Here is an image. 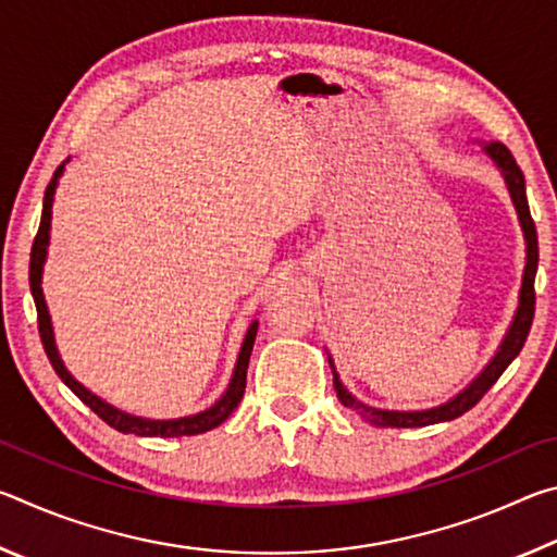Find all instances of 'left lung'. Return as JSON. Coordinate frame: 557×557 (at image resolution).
<instances>
[{
    "label": "left lung",
    "instance_id": "left-lung-1",
    "mask_svg": "<svg viewBox=\"0 0 557 557\" xmlns=\"http://www.w3.org/2000/svg\"><path fill=\"white\" fill-rule=\"evenodd\" d=\"M484 154L492 159V162L498 166L502 172L508 194H511V201L516 206L518 213V223H521L523 238H525V268H523V282H521V295H518V309L511 326L504 336L502 346H498L496 356L486 363V369L471 381L465 391L457 393L455 398L437 405V408L430 410H412V412H398V410H379V408H369L361 400H356L351 393L344 388V383L338 381V373L334 369L332 356H329V366H332L334 373V388L338 400H342L346 408L356 410L363 420H369L371 425L379 428H425V425H435V422H447L455 420L459 414H465L467 410L474 408V405L484 398V393L492 388V385L498 381L508 363L521 354V348L528 338V332H531L533 324V314H535V270H539V233H535V223L531 219V209H528V199H525V178L521 166L516 164L513 154L508 152V147L502 143H484L482 145Z\"/></svg>",
    "mask_w": 557,
    "mask_h": 557
}]
</instances>
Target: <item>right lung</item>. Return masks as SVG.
Segmentation results:
<instances>
[{
  "label": "right lung",
  "instance_id": "obj_1",
  "mask_svg": "<svg viewBox=\"0 0 557 557\" xmlns=\"http://www.w3.org/2000/svg\"><path fill=\"white\" fill-rule=\"evenodd\" d=\"M69 162V159H65ZM65 162L55 169L53 178L46 186L44 194V211H41V223H39V233H36L34 245H32V262H29V285H32V295H34V305H36V314H39V334H41V344L44 351L49 356V361L53 366V371L59 373V379L69 385V388L78 395V398L88 405V408L98 414L100 420H106L110 428H115L117 432H125V435H139V437H182V435H201V432H209L213 428H219L223 420H228V414L238 408V403L245 393V379H248V363H250V354H252V344H256V334H258V322H252L248 334L243 338L238 361H235V371L233 379L228 383V391L221 395V400L206 408L203 412L188 414V418H176V420H149V418H137V414L122 412L117 408H112L110 403L98 398L96 393H90L88 388L73 379L65 369L59 348H55V338H53V326H51V317H49V307H46L44 299V289H41V275H44V262H46V248H49V231H51V206H53V194L55 186H59V178L63 174Z\"/></svg>",
  "mask_w": 557,
  "mask_h": 557
}]
</instances>
